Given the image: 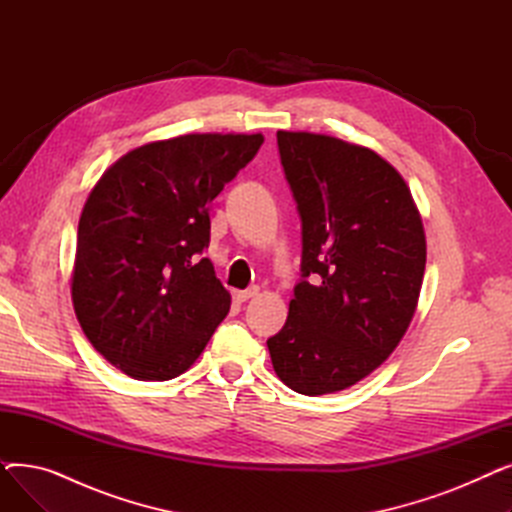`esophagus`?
I'll list each match as a JSON object with an SVG mask.
<instances>
[{
  "instance_id": "obj_1",
  "label": "esophagus",
  "mask_w": 512,
  "mask_h": 512,
  "mask_svg": "<svg viewBox=\"0 0 512 512\" xmlns=\"http://www.w3.org/2000/svg\"><path fill=\"white\" fill-rule=\"evenodd\" d=\"M257 294H259V288H257V286H251V288H247V290H236V292H234V299H236L238 303H245V301L257 297Z\"/></svg>"
}]
</instances>
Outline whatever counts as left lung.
<instances>
[{"mask_svg":"<svg viewBox=\"0 0 512 512\" xmlns=\"http://www.w3.org/2000/svg\"><path fill=\"white\" fill-rule=\"evenodd\" d=\"M301 218V280L284 328L267 338L278 378L319 396L357 384L405 336L425 272L409 186L371 149L278 130Z\"/></svg>","mask_w":512,"mask_h":512,"instance_id":"left-lung-1","label":"left lung"}]
</instances>
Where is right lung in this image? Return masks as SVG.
Here are the masks:
<instances>
[{
  "instance_id": "right-lung-1",
  "label": "right lung",
  "mask_w": 512,
  "mask_h": 512,
  "mask_svg": "<svg viewBox=\"0 0 512 512\" xmlns=\"http://www.w3.org/2000/svg\"><path fill=\"white\" fill-rule=\"evenodd\" d=\"M261 134H184L120 157L78 222L74 311L89 342L134 380L191 367L230 311L215 278L209 203L257 155Z\"/></svg>"
}]
</instances>
